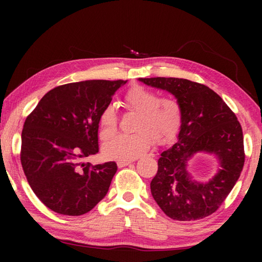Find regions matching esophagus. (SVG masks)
Returning <instances> with one entry per match:
<instances>
[{
    "label": "esophagus",
    "instance_id": "obj_1",
    "mask_svg": "<svg viewBox=\"0 0 262 262\" xmlns=\"http://www.w3.org/2000/svg\"><path fill=\"white\" fill-rule=\"evenodd\" d=\"M132 162H133V161H118L117 164H118L119 167H125V166H127V165H129V164H130Z\"/></svg>",
    "mask_w": 262,
    "mask_h": 262
}]
</instances>
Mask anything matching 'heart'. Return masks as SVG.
Returning <instances> with one entry per match:
<instances>
[{"instance_id": "b5f03b06", "label": "heart", "mask_w": 262, "mask_h": 262, "mask_svg": "<svg viewBox=\"0 0 262 262\" xmlns=\"http://www.w3.org/2000/svg\"><path fill=\"white\" fill-rule=\"evenodd\" d=\"M123 106L137 113L135 133L113 137L103 145L104 157L132 161L143 155L152 144H165L174 140L183 126L184 113L178 100L171 96L158 97L144 86H133L123 97ZM119 117L113 105L105 106L99 115V136L108 140L117 132Z\"/></svg>"}]
</instances>
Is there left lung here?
Masks as SVG:
<instances>
[{
	"label": "left lung",
	"mask_w": 262,
	"mask_h": 262,
	"mask_svg": "<svg viewBox=\"0 0 262 262\" xmlns=\"http://www.w3.org/2000/svg\"><path fill=\"white\" fill-rule=\"evenodd\" d=\"M140 81L171 92L184 113L178 141L162 152L150 183L155 201L177 221H196L214 214L237 183L245 162L243 129L236 114L205 84L174 77ZM198 152L215 153L221 162L217 174L206 184L190 180L185 170Z\"/></svg>",
	"instance_id": "8db88e82"
}]
</instances>
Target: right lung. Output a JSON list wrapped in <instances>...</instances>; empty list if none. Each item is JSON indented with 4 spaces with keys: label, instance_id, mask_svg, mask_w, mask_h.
<instances>
[{
    "label": "right lung",
    "instance_id": "add662e5",
    "mask_svg": "<svg viewBox=\"0 0 262 262\" xmlns=\"http://www.w3.org/2000/svg\"><path fill=\"white\" fill-rule=\"evenodd\" d=\"M126 81L75 82L42 97L24 122L20 163L31 188L51 210L86 214L103 200L118 166L92 165L84 158L99 151V115Z\"/></svg>",
    "mask_w": 262,
    "mask_h": 262
}]
</instances>
